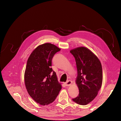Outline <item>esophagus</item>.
Here are the masks:
<instances>
[{
  "label": "esophagus",
  "instance_id": "esophagus-1",
  "mask_svg": "<svg viewBox=\"0 0 121 121\" xmlns=\"http://www.w3.org/2000/svg\"><path fill=\"white\" fill-rule=\"evenodd\" d=\"M72 83V81L71 80H68L65 83V84L66 86H70Z\"/></svg>",
  "mask_w": 121,
  "mask_h": 121
}]
</instances>
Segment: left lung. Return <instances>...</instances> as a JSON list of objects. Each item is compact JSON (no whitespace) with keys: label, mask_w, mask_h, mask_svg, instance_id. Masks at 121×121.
<instances>
[{"label":"left lung","mask_w":121,"mask_h":121,"mask_svg":"<svg viewBox=\"0 0 121 121\" xmlns=\"http://www.w3.org/2000/svg\"><path fill=\"white\" fill-rule=\"evenodd\" d=\"M70 52L76 62V83L79 89L78 96L73 100L80 105H86L96 98L102 85V66L98 57L85 47L76 48Z\"/></svg>","instance_id":"left-lung-1"}]
</instances>
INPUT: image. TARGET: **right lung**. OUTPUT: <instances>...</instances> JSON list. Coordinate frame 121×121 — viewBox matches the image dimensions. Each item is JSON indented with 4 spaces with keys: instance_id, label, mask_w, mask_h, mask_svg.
<instances>
[{
    "instance_id": "obj_1",
    "label": "right lung",
    "mask_w": 121,
    "mask_h": 121,
    "mask_svg": "<svg viewBox=\"0 0 121 121\" xmlns=\"http://www.w3.org/2000/svg\"><path fill=\"white\" fill-rule=\"evenodd\" d=\"M60 50L52 43L41 44L31 53L27 62L25 86L30 97L42 105L53 102L62 88L51 67L53 57Z\"/></svg>"
}]
</instances>
